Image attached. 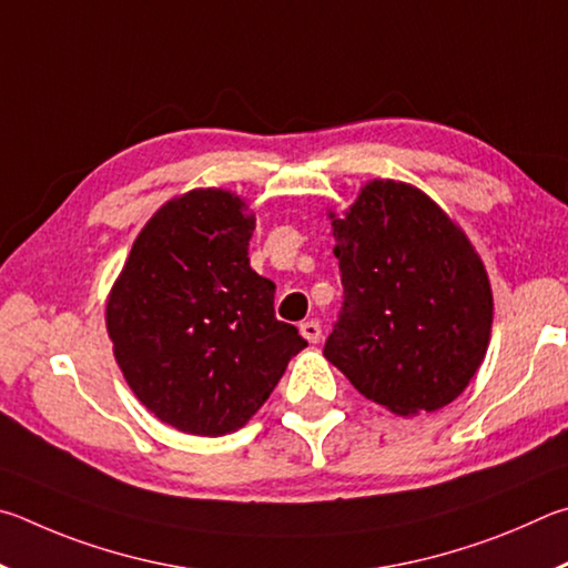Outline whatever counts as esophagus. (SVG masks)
Masks as SVG:
<instances>
[{"mask_svg": "<svg viewBox=\"0 0 568 568\" xmlns=\"http://www.w3.org/2000/svg\"><path fill=\"white\" fill-rule=\"evenodd\" d=\"M300 332H302V336L310 344H316L322 339V324L320 322H304L302 326H300Z\"/></svg>", "mask_w": 568, "mask_h": 568, "instance_id": "1", "label": "esophagus"}]
</instances>
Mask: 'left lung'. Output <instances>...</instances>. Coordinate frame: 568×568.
Wrapping results in <instances>:
<instances>
[{
    "instance_id": "8db88e82",
    "label": "left lung",
    "mask_w": 568,
    "mask_h": 568,
    "mask_svg": "<svg viewBox=\"0 0 568 568\" xmlns=\"http://www.w3.org/2000/svg\"><path fill=\"white\" fill-rule=\"evenodd\" d=\"M344 302L324 356L399 416L452 404L479 369L494 296L481 256L422 189L374 179L329 212Z\"/></svg>"
}]
</instances>
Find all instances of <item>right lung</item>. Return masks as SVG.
I'll return each mask as SVG.
<instances>
[{
    "instance_id": "obj_1",
    "label": "right lung",
    "mask_w": 568,
    "mask_h": 568,
    "mask_svg": "<svg viewBox=\"0 0 568 568\" xmlns=\"http://www.w3.org/2000/svg\"><path fill=\"white\" fill-rule=\"evenodd\" d=\"M192 189L149 219L109 292L106 332L129 389L159 422L224 436L252 419L306 342L248 266L254 214Z\"/></svg>"
}]
</instances>
